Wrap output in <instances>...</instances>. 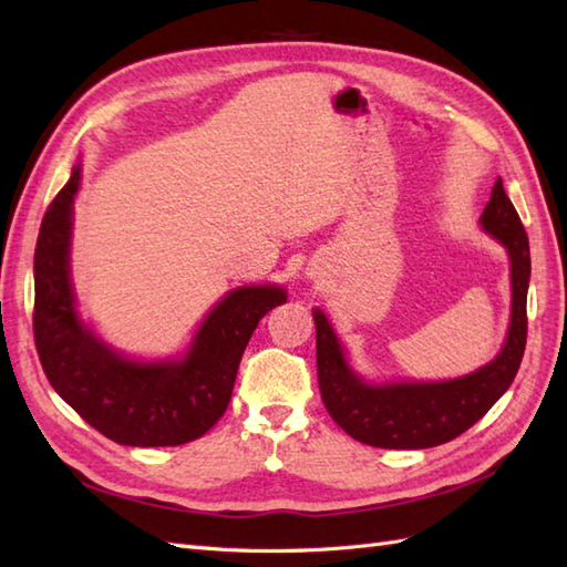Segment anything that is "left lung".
Returning <instances> with one entry per match:
<instances>
[{
	"label": "left lung",
	"instance_id": "1",
	"mask_svg": "<svg viewBox=\"0 0 567 567\" xmlns=\"http://www.w3.org/2000/svg\"><path fill=\"white\" fill-rule=\"evenodd\" d=\"M478 221L485 234L505 246L512 292L505 343L478 370L440 381H370L352 367L328 316L319 307L313 309L321 399L352 440L381 450H430L476 425L515 381L526 346L532 258L529 239L499 178Z\"/></svg>",
	"mask_w": 567,
	"mask_h": 567
}]
</instances>
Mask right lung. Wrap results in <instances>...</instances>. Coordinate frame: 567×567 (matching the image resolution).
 <instances>
[{"label":"right lung","mask_w":567,"mask_h":567,"mask_svg":"<svg viewBox=\"0 0 567 567\" xmlns=\"http://www.w3.org/2000/svg\"><path fill=\"white\" fill-rule=\"evenodd\" d=\"M79 188L82 162L48 207L35 244L33 333L43 372L64 403L117 444L176 446L203 437L227 411L258 321L285 305L287 289L272 282L229 289L176 354L135 358L117 350L76 307L72 229Z\"/></svg>","instance_id":"add662e5"}]
</instances>
